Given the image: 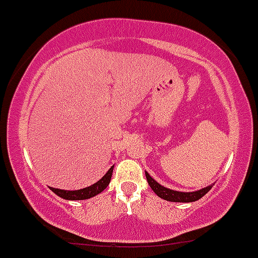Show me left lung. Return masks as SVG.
Masks as SVG:
<instances>
[{"mask_svg":"<svg viewBox=\"0 0 258 258\" xmlns=\"http://www.w3.org/2000/svg\"><path fill=\"white\" fill-rule=\"evenodd\" d=\"M146 177L147 181H148L149 186L153 191L157 194V196H159L160 198L166 201H170V202H195V201H198L200 198H202L212 188V186H207L205 188H201L198 191L195 192H180V191H174V189L166 188L164 186L159 185L148 172L146 171Z\"/></svg>","mask_w":258,"mask_h":258,"instance_id":"8db88e82","label":"left lung"}]
</instances>
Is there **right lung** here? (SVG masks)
Instances as JSON below:
<instances>
[{"instance_id": "1", "label": "right lung", "mask_w": 258, "mask_h": 258, "mask_svg": "<svg viewBox=\"0 0 258 258\" xmlns=\"http://www.w3.org/2000/svg\"><path fill=\"white\" fill-rule=\"evenodd\" d=\"M112 169L114 166L109 169V171L101 177L98 182H95L94 185L89 186V187L82 188V189H76V191H67V189H60V188H53L50 187L51 191L55 192L57 196L63 198V200H70V201H79V200H88L90 197H94L95 195L100 194L104 189L107 187V185L110 183L112 176Z\"/></svg>"}]
</instances>
